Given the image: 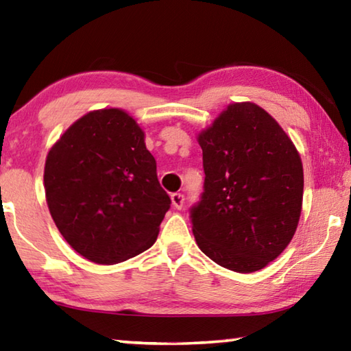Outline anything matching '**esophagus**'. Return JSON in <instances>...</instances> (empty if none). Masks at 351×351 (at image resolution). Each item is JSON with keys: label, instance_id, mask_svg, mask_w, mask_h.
<instances>
[{"label": "esophagus", "instance_id": "1", "mask_svg": "<svg viewBox=\"0 0 351 351\" xmlns=\"http://www.w3.org/2000/svg\"><path fill=\"white\" fill-rule=\"evenodd\" d=\"M184 201H186V198H184L182 193L171 195V204H173V207H176V209H181V207L184 206Z\"/></svg>", "mask_w": 351, "mask_h": 351}]
</instances>
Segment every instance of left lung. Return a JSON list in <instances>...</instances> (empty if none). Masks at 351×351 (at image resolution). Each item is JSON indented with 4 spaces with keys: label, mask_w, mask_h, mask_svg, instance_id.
Instances as JSON below:
<instances>
[{
    "label": "left lung",
    "mask_w": 351,
    "mask_h": 351,
    "mask_svg": "<svg viewBox=\"0 0 351 351\" xmlns=\"http://www.w3.org/2000/svg\"><path fill=\"white\" fill-rule=\"evenodd\" d=\"M204 192L192 230L207 257L254 272L289 245L300 218L304 169L288 134L263 108L232 104L198 136Z\"/></svg>",
    "instance_id": "8db88e82"
}]
</instances>
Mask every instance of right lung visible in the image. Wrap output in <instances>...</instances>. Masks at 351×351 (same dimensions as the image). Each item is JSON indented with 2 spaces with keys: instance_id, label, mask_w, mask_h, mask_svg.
Segmentation results:
<instances>
[{
  "instance_id": "obj_1",
  "label": "right lung",
  "mask_w": 351,
  "mask_h": 351,
  "mask_svg": "<svg viewBox=\"0 0 351 351\" xmlns=\"http://www.w3.org/2000/svg\"><path fill=\"white\" fill-rule=\"evenodd\" d=\"M51 217L75 252L114 265L147 251L171 199L144 132L125 111H91L51 148L45 165Z\"/></svg>"
}]
</instances>
